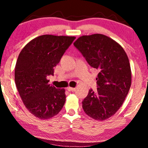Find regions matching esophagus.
<instances>
[{
    "mask_svg": "<svg viewBox=\"0 0 148 148\" xmlns=\"http://www.w3.org/2000/svg\"><path fill=\"white\" fill-rule=\"evenodd\" d=\"M66 89H67V90H68V91H74V90H75V89H76V88H71V87H68V88H66Z\"/></svg>",
    "mask_w": 148,
    "mask_h": 148,
    "instance_id": "esophagus-1",
    "label": "esophagus"
}]
</instances>
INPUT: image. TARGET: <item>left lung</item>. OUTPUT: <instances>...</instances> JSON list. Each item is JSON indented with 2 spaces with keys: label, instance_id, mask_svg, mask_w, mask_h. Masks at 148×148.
Masks as SVG:
<instances>
[{
  "label": "left lung",
  "instance_id": "1",
  "mask_svg": "<svg viewBox=\"0 0 148 148\" xmlns=\"http://www.w3.org/2000/svg\"><path fill=\"white\" fill-rule=\"evenodd\" d=\"M74 46L93 68L99 71L97 90L90 89L82 101L88 116L103 120L123 105L132 83L129 58L123 47L101 34L80 37Z\"/></svg>",
  "mask_w": 148,
  "mask_h": 148
}]
</instances>
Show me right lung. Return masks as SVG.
Returning <instances> with one entry per match:
<instances>
[{
	"label": "right lung",
	"instance_id": "1",
	"mask_svg": "<svg viewBox=\"0 0 148 148\" xmlns=\"http://www.w3.org/2000/svg\"><path fill=\"white\" fill-rule=\"evenodd\" d=\"M75 37L44 35L33 39L18 55L14 78L22 101L32 114L46 120L57 115L65 102L64 89L49 84L54 67Z\"/></svg>",
	"mask_w": 148,
	"mask_h": 148
}]
</instances>
